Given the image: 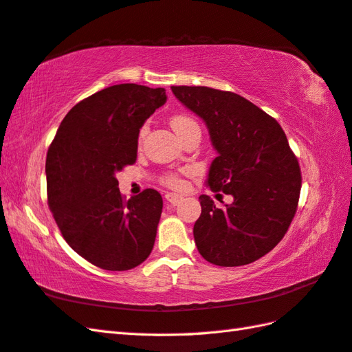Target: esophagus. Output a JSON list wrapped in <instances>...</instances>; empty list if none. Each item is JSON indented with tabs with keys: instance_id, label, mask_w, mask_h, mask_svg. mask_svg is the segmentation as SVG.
<instances>
[{
	"instance_id": "1",
	"label": "esophagus",
	"mask_w": 352,
	"mask_h": 352,
	"mask_svg": "<svg viewBox=\"0 0 352 352\" xmlns=\"http://www.w3.org/2000/svg\"><path fill=\"white\" fill-rule=\"evenodd\" d=\"M164 198H166L168 203L174 204V206L180 203V199H182V197L177 195V193H166V195H164Z\"/></svg>"
}]
</instances>
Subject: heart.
Returning <instances> with one entry per match:
<instances>
[{"mask_svg": "<svg viewBox=\"0 0 352 352\" xmlns=\"http://www.w3.org/2000/svg\"><path fill=\"white\" fill-rule=\"evenodd\" d=\"M170 126L174 129V131L178 134V136H182L184 131H188L192 126H198V124L193 121V119L188 115H175L170 118ZM148 133V125H142V129L139 130V142L142 144V140L145 139ZM163 183L169 186L172 189H182L183 188V182L182 178L178 177L177 174H168L163 177Z\"/></svg>", "mask_w": 352, "mask_h": 352, "instance_id": "obj_1", "label": "heart"}]
</instances>
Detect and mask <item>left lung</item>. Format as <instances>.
<instances>
[{"label":"left lung","instance_id":"1","mask_svg":"<svg viewBox=\"0 0 352 352\" xmlns=\"http://www.w3.org/2000/svg\"><path fill=\"white\" fill-rule=\"evenodd\" d=\"M170 89L204 119L218 151L208 170L210 190L234 198L219 208L210 197H199L197 248L218 266L252 263L287 233L300 201V163L281 125L243 96L206 86Z\"/></svg>","mask_w":352,"mask_h":352}]
</instances>
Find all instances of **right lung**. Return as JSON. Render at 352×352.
Masks as SVG:
<instances>
[{"mask_svg": "<svg viewBox=\"0 0 352 352\" xmlns=\"http://www.w3.org/2000/svg\"><path fill=\"white\" fill-rule=\"evenodd\" d=\"M164 102L163 87H106L68 111L48 148V206L57 227L78 256L106 271H129L153 251L162 195L145 189L125 199L116 172L136 162L140 126Z\"/></svg>", "mask_w": 352, "mask_h": 352, "instance_id": "obj_1", "label": "right lung"}]
</instances>
